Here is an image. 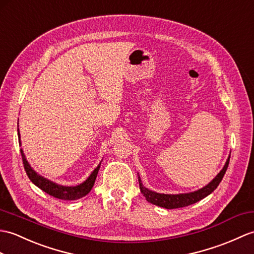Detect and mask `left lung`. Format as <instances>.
Instances as JSON below:
<instances>
[{"mask_svg": "<svg viewBox=\"0 0 254 254\" xmlns=\"http://www.w3.org/2000/svg\"><path fill=\"white\" fill-rule=\"evenodd\" d=\"M229 158H231V155L228 156L227 160L224 164L223 169L220 171V173H217L215 178L212 180L208 185L203 186L202 188H200L198 190L190 191V192H186V193H160V192H156L152 191L148 188L145 187L141 183V180L138 175V183H139V190L140 192L144 194V197L148 202L156 204L158 207H162L166 209H178V208H183V207H187V205H190L198 202L199 200H201L205 198L209 194L215 190V188L219 186L221 183L224 174H225L228 163H229Z\"/></svg>", "mask_w": 254, "mask_h": 254, "instance_id": "left-lung-1", "label": "left lung"}]
</instances>
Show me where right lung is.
Listing matches in <instances>:
<instances>
[{
	"label": "right lung",
	"mask_w": 254,
	"mask_h": 254,
	"mask_svg": "<svg viewBox=\"0 0 254 254\" xmlns=\"http://www.w3.org/2000/svg\"><path fill=\"white\" fill-rule=\"evenodd\" d=\"M17 132H18L19 145L21 146L19 128H17ZM20 154L22 157V162H23V167H25V170H26V173L33 184L35 186H38L40 190H42L46 193H49L50 196H53L62 200H76L86 196L94 186V183H95L96 176L100 168V163H99L98 166L93 170V172L90 174V176H88L83 183H81V184L76 186H64L47 180L46 178H44V176L38 174L27 161L26 156L23 154L22 149H20Z\"/></svg>",
	"instance_id": "obj_1"
}]
</instances>
